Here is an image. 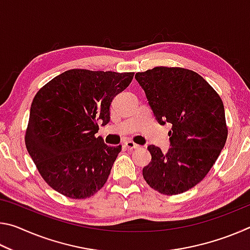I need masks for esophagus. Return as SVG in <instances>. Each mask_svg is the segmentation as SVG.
Returning <instances> with one entry per match:
<instances>
[{
	"label": "esophagus",
	"mask_w": 250,
	"mask_h": 250,
	"mask_svg": "<svg viewBox=\"0 0 250 250\" xmlns=\"http://www.w3.org/2000/svg\"><path fill=\"white\" fill-rule=\"evenodd\" d=\"M125 146L126 147V149H129V150L139 149V147H140V146L137 145V143H134L133 141H126V142H125Z\"/></svg>",
	"instance_id": "esophagus-1"
}]
</instances>
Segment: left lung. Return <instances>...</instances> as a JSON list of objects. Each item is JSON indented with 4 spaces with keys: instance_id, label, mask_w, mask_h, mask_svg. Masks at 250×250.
Wrapping results in <instances>:
<instances>
[{
    "instance_id": "8db88e82",
    "label": "left lung",
    "mask_w": 250,
    "mask_h": 250,
    "mask_svg": "<svg viewBox=\"0 0 250 250\" xmlns=\"http://www.w3.org/2000/svg\"><path fill=\"white\" fill-rule=\"evenodd\" d=\"M156 120L172 125L171 147L149 146L142 174L152 188L176 195L204 179L225 146L228 129L221 97L201 75L181 67H154L135 74Z\"/></svg>"
}]
</instances>
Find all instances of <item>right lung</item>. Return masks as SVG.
Here are the masks:
<instances>
[{"label":"right lung","mask_w":250,"mask_h":250,"mask_svg":"<svg viewBox=\"0 0 250 250\" xmlns=\"http://www.w3.org/2000/svg\"><path fill=\"white\" fill-rule=\"evenodd\" d=\"M134 73L70 69L41 88L31 105L25 145L50 188L70 198H87L103 188L121 146L96 138L110 120L112 99Z\"/></svg>","instance_id":"obj_1"}]
</instances>
